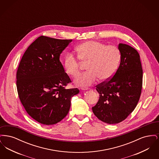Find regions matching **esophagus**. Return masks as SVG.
I'll return each instance as SVG.
<instances>
[{
	"mask_svg": "<svg viewBox=\"0 0 159 159\" xmlns=\"http://www.w3.org/2000/svg\"><path fill=\"white\" fill-rule=\"evenodd\" d=\"M81 89H82V90H83V91H87V90H89V88H82Z\"/></svg>",
	"mask_w": 159,
	"mask_h": 159,
	"instance_id": "1",
	"label": "esophagus"
}]
</instances>
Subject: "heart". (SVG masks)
I'll list each match as a JSON object with an SVG mask.
<instances>
[{"label": "heart", "instance_id": "heart-1", "mask_svg": "<svg viewBox=\"0 0 159 159\" xmlns=\"http://www.w3.org/2000/svg\"><path fill=\"white\" fill-rule=\"evenodd\" d=\"M78 59L88 62L87 72L79 76L77 83L82 86H89L99 80L110 79L116 71L120 60L119 48L114 45H106L102 42L89 40L76 48ZM78 59L71 53H67L63 64L68 75L76 77L80 74V65Z\"/></svg>", "mask_w": 159, "mask_h": 159}]
</instances>
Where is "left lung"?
Instances as JSON below:
<instances>
[{
	"instance_id": "1",
	"label": "left lung",
	"mask_w": 159,
	"mask_h": 159,
	"mask_svg": "<svg viewBox=\"0 0 159 159\" xmlns=\"http://www.w3.org/2000/svg\"><path fill=\"white\" fill-rule=\"evenodd\" d=\"M120 63L113 77L96 86L98 101L92 108L99 120L116 124L125 120L135 108L143 86V68L136 49L119 43Z\"/></svg>"
}]
</instances>
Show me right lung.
Listing matches in <instances>:
<instances>
[{"label": "right lung", "instance_id": "right-lung-1", "mask_svg": "<svg viewBox=\"0 0 159 159\" xmlns=\"http://www.w3.org/2000/svg\"><path fill=\"white\" fill-rule=\"evenodd\" d=\"M72 39L41 36L28 47L16 71L19 98L27 113L40 123L52 125L68 114L77 88L66 89L71 80L60 57Z\"/></svg>", "mask_w": 159, "mask_h": 159}]
</instances>
